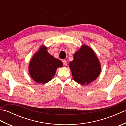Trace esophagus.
<instances>
[{
    "instance_id": "34e87169",
    "label": "esophagus",
    "mask_w": 126,
    "mask_h": 126,
    "mask_svg": "<svg viewBox=\"0 0 126 126\" xmlns=\"http://www.w3.org/2000/svg\"><path fill=\"white\" fill-rule=\"evenodd\" d=\"M62 62H63V64L65 66H66V65H67V61H66L65 60H63L62 61Z\"/></svg>"
}]
</instances>
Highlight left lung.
<instances>
[{"mask_svg":"<svg viewBox=\"0 0 126 126\" xmlns=\"http://www.w3.org/2000/svg\"><path fill=\"white\" fill-rule=\"evenodd\" d=\"M69 65L74 80L81 85H88L95 81L101 70L97 56L86 45H82L74 53V60Z\"/></svg>","mask_w":126,"mask_h":126,"instance_id":"8db88e82","label":"left lung"}]
</instances>
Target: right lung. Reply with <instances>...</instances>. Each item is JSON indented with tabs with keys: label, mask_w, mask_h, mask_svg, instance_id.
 Listing matches in <instances>:
<instances>
[{
	"label": "right lung",
	"mask_w": 126,
	"mask_h": 126,
	"mask_svg": "<svg viewBox=\"0 0 126 126\" xmlns=\"http://www.w3.org/2000/svg\"><path fill=\"white\" fill-rule=\"evenodd\" d=\"M62 66V62L48 53L47 47L42 45L29 63V72L34 81L45 84L51 80L57 69Z\"/></svg>",
	"instance_id": "obj_1"
}]
</instances>
